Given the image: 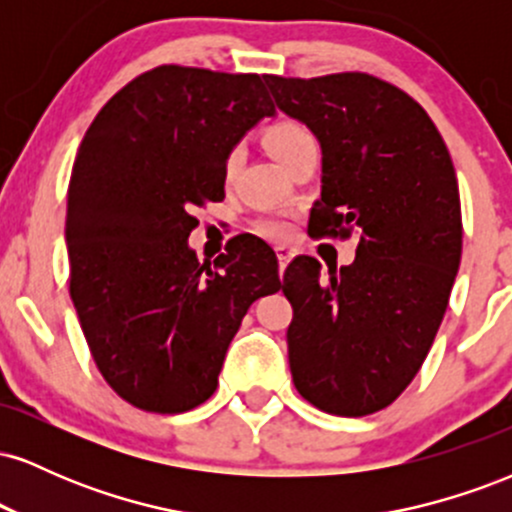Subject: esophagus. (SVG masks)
I'll list each match as a JSON object with an SVG mask.
<instances>
[{"label":"esophagus","instance_id":"34e87169","mask_svg":"<svg viewBox=\"0 0 512 512\" xmlns=\"http://www.w3.org/2000/svg\"><path fill=\"white\" fill-rule=\"evenodd\" d=\"M276 257H279V276L281 279H284V269H286V264L291 262V252L289 250H284V248H279L276 250Z\"/></svg>","mask_w":512,"mask_h":512}]
</instances>
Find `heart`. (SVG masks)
Wrapping results in <instances>:
<instances>
[{
    "label": "heart",
    "instance_id": "b5f03b06",
    "mask_svg": "<svg viewBox=\"0 0 512 512\" xmlns=\"http://www.w3.org/2000/svg\"><path fill=\"white\" fill-rule=\"evenodd\" d=\"M264 144H267V149L272 151L276 161L286 168L298 151H303L305 146L315 144V137L310 134V129L305 127L303 122L279 120L267 127V132H264ZM240 161H243V151H240L238 146H233V149L226 154V158H223V180L226 182L233 180V175H236L240 168ZM260 231L272 240H286L291 233V226L286 221H269V223H262Z\"/></svg>",
    "mask_w": 512,
    "mask_h": 512
}]
</instances>
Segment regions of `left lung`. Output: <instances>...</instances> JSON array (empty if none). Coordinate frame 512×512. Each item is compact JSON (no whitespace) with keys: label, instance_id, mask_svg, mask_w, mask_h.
I'll return each mask as SVG.
<instances>
[{"label":"left lung","instance_id":"obj_1","mask_svg":"<svg viewBox=\"0 0 512 512\" xmlns=\"http://www.w3.org/2000/svg\"><path fill=\"white\" fill-rule=\"evenodd\" d=\"M264 81L322 146L308 233L358 236L356 260L327 279L313 257L286 267L293 385L327 414H375L419 373L448 310L462 257L452 158L426 110L378 76Z\"/></svg>","mask_w":512,"mask_h":512}]
</instances>
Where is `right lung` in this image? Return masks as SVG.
<instances>
[{
	"mask_svg": "<svg viewBox=\"0 0 512 512\" xmlns=\"http://www.w3.org/2000/svg\"><path fill=\"white\" fill-rule=\"evenodd\" d=\"M267 115L260 74L161 64L86 129L67 190L69 296L105 383L132 407L207 402L248 308L281 289L274 250L250 233L214 267L187 248L195 211L223 199V158Z\"/></svg>",
	"mask_w": 512,
	"mask_h": 512,
	"instance_id": "right-lung-1",
	"label": "right lung"
}]
</instances>
